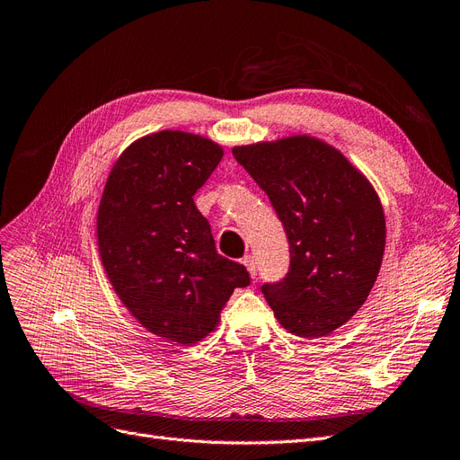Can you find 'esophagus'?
<instances>
[{"mask_svg":"<svg viewBox=\"0 0 460 460\" xmlns=\"http://www.w3.org/2000/svg\"><path fill=\"white\" fill-rule=\"evenodd\" d=\"M242 262L245 264L247 272L255 278V276H257V261H255V257H253V255H245V257L242 259Z\"/></svg>","mask_w":460,"mask_h":460,"instance_id":"obj_1","label":"esophagus"}]
</instances>
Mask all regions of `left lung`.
<instances>
[{
    "mask_svg": "<svg viewBox=\"0 0 460 460\" xmlns=\"http://www.w3.org/2000/svg\"><path fill=\"white\" fill-rule=\"evenodd\" d=\"M267 193L289 243V270L261 291L288 332L323 338L345 324L378 278L385 218L378 193L341 153L311 136L232 149Z\"/></svg>",
    "mask_w": 460,
    "mask_h": 460,
    "instance_id": "obj_1",
    "label": "left lung"
}]
</instances>
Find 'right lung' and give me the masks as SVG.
Listing matches in <instances>:
<instances>
[{"label":"right lung","instance_id":"1","mask_svg":"<svg viewBox=\"0 0 460 460\" xmlns=\"http://www.w3.org/2000/svg\"><path fill=\"white\" fill-rule=\"evenodd\" d=\"M222 159L208 137L163 130L124 149L97 208V247L111 286L159 338L191 345L211 333L247 269L217 253L193 196Z\"/></svg>","mask_w":460,"mask_h":460}]
</instances>
